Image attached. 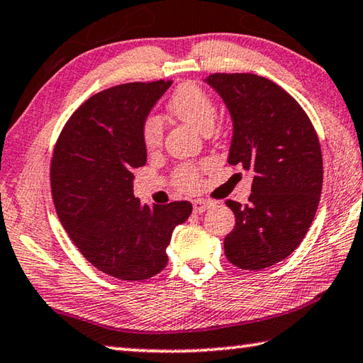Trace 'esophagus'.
I'll list each match as a JSON object with an SVG mask.
<instances>
[{
	"label": "esophagus",
	"mask_w": 363,
	"mask_h": 363,
	"mask_svg": "<svg viewBox=\"0 0 363 363\" xmlns=\"http://www.w3.org/2000/svg\"><path fill=\"white\" fill-rule=\"evenodd\" d=\"M212 206H213L212 201L198 199V201L193 202V211H194V213H202V212H206L207 208H211Z\"/></svg>",
	"instance_id": "obj_1"
}]
</instances>
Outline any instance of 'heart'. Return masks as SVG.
I'll return each instance as SVG.
<instances>
[{"mask_svg":"<svg viewBox=\"0 0 363 363\" xmlns=\"http://www.w3.org/2000/svg\"><path fill=\"white\" fill-rule=\"evenodd\" d=\"M167 110L172 116L188 123L202 133L212 130L217 118L215 101L204 89L194 82H185L175 89L167 101ZM162 135L164 127L161 119L150 116L143 121L142 140L146 150L156 151L162 145ZM175 182L183 189H194L199 183L198 170L193 165H183L175 172Z\"/></svg>","mask_w":363,"mask_h":363,"instance_id":"1","label":"heart"}]
</instances>
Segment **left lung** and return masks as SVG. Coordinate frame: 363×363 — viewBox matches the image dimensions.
Listing matches in <instances>:
<instances>
[{
	"mask_svg": "<svg viewBox=\"0 0 363 363\" xmlns=\"http://www.w3.org/2000/svg\"><path fill=\"white\" fill-rule=\"evenodd\" d=\"M233 119L228 162L252 170L249 204L226 201L236 226L225 255L240 269L259 271L291 255L306 236L320 201L322 151L300 104L281 86L252 73L204 79Z\"/></svg>",
	"mask_w": 363,
	"mask_h": 363,
	"instance_id": "8db88e82",
	"label": "left lung"
}]
</instances>
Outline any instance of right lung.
Wrapping results in <instances>:
<instances>
[{
  "instance_id": "obj_1",
  "label": "right lung",
  "mask_w": 363,
  "mask_h": 363,
  "mask_svg": "<svg viewBox=\"0 0 363 363\" xmlns=\"http://www.w3.org/2000/svg\"><path fill=\"white\" fill-rule=\"evenodd\" d=\"M172 81L130 82L86 100L57 140L50 188L62 226L89 263L121 281H145L167 264L165 249L185 223L188 201L142 204L133 169L146 164L143 121Z\"/></svg>"
}]
</instances>
